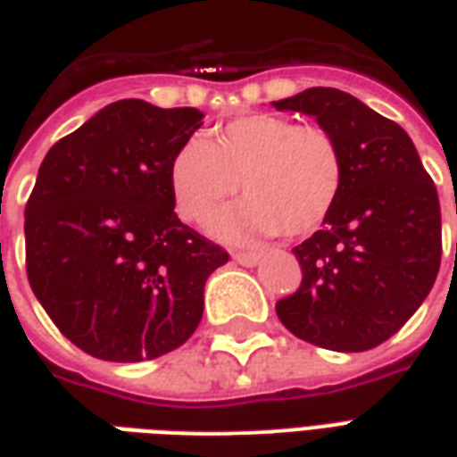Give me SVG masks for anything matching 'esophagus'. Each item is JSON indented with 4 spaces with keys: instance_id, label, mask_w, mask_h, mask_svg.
<instances>
[{
    "instance_id": "esophagus-1",
    "label": "esophagus",
    "mask_w": 457,
    "mask_h": 457,
    "mask_svg": "<svg viewBox=\"0 0 457 457\" xmlns=\"http://www.w3.org/2000/svg\"><path fill=\"white\" fill-rule=\"evenodd\" d=\"M232 257H235V262L242 264V267H254V264H259V259H262L257 252H235Z\"/></svg>"
}]
</instances>
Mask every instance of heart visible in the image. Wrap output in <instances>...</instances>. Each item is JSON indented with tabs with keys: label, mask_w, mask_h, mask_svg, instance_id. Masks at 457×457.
Returning a JSON list of instances; mask_svg holds the SVG:
<instances>
[{
	"label": "heart",
	"mask_w": 457,
	"mask_h": 457,
	"mask_svg": "<svg viewBox=\"0 0 457 457\" xmlns=\"http://www.w3.org/2000/svg\"><path fill=\"white\" fill-rule=\"evenodd\" d=\"M169 176L183 220H203L239 186L245 203L212 218L218 235L303 237L326 222L340 200L345 159L326 127L262 112L228 121L212 141H183Z\"/></svg>",
	"instance_id": "1"
}]
</instances>
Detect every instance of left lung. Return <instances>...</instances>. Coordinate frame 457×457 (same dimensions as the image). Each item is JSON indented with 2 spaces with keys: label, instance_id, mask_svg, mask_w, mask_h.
<instances>
[{
  "label": "left lung",
  "instance_id": "obj_1",
  "mask_svg": "<svg viewBox=\"0 0 457 457\" xmlns=\"http://www.w3.org/2000/svg\"><path fill=\"white\" fill-rule=\"evenodd\" d=\"M274 107L313 114L345 159L343 193L326 225L291 249L303 278L277 301L278 320L326 350H372L416 313L436 281L438 190L411 137L353 95L311 87Z\"/></svg>",
  "mask_w": 457,
  "mask_h": 457
}]
</instances>
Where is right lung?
<instances>
[{
	"label": "right lung",
	"instance_id": "1",
	"mask_svg": "<svg viewBox=\"0 0 457 457\" xmlns=\"http://www.w3.org/2000/svg\"><path fill=\"white\" fill-rule=\"evenodd\" d=\"M205 114L144 100L107 104L46 154L26 203V277L83 353L141 362L203 318V288L229 259L173 212L169 166Z\"/></svg>",
	"mask_w": 457,
	"mask_h": 457
}]
</instances>
